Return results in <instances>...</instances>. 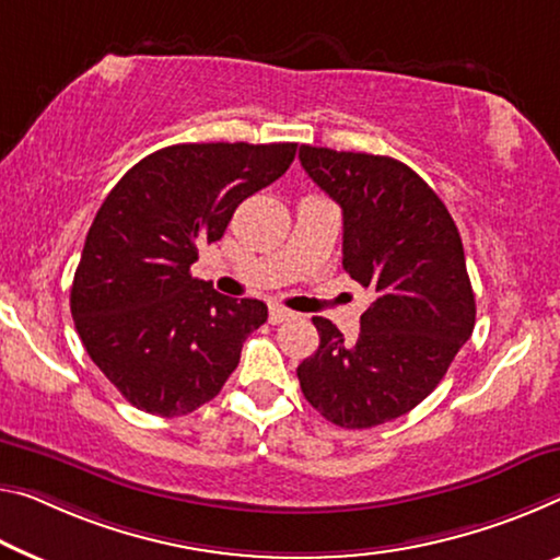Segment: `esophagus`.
<instances>
[{
  "instance_id": "esophagus-1",
  "label": "esophagus",
  "mask_w": 560,
  "mask_h": 560,
  "mask_svg": "<svg viewBox=\"0 0 560 560\" xmlns=\"http://www.w3.org/2000/svg\"><path fill=\"white\" fill-rule=\"evenodd\" d=\"M288 317H292V313H290L288 307H280V305H272V307H270V323H272V325L285 323Z\"/></svg>"
}]
</instances>
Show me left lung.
<instances>
[{
  "mask_svg": "<svg viewBox=\"0 0 560 560\" xmlns=\"http://www.w3.org/2000/svg\"><path fill=\"white\" fill-rule=\"evenodd\" d=\"M300 162L340 205L342 268L373 292L352 342L313 317L320 346L298 365L300 388L340 428L388 423L435 390L476 325L458 228L398 160L303 144Z\"/></svg>",
  "mask_w": 560,
  "mask_h": 560,
  "instance_id": "8db88e82",
  "label": "left lung"
}]
</instances>
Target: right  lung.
Returning a JSON list of instances; mask_svg holds the SVG:
<instances>
[{"instance_id":"obj_1","label":"right lung","mask_w":560,"mask_h":560,"mask_svg":"<svg viewBox=\"0 0 560 560\" xmlns=\"http://www.w3.org/2000/svg\"><path fill=\"white\" fill-rule=\"evenodd\" d=\"M295 142L172 144L112 187L84 240L70 307L107 381L137 410L187 416L222 390L262 300H235L190 275L237 205L285 175Z\"/></svg>"}]
</instances>
